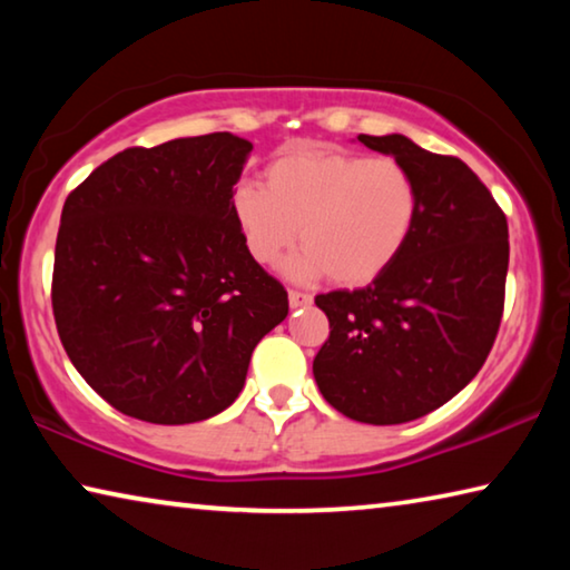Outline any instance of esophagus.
<instances>
[{
  "label": "esophagus",
  "mask_w": 570,
  "mask_h": 570,
  "mask_svg": "<svg viewBox=\"0 0 570 570\" xmlns=\"http://www.w3.org/2000/svg\"><path fill=\"white\" fill-rule=\"evenodd\" d=\"M312 304V294H304V292H288V306L292 308H302V306H308Z\"/></svg>",
  "instance_id": "1"
}]
</instances>
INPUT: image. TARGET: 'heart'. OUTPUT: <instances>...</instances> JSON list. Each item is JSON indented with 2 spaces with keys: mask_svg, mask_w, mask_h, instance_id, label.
<instances>
[{
  "mask_svg": "<svg viewBox=\"0 0 570 570\" xmlns=\"http://www.w3.org/2000/svg\"><path fill=\"white\" fill-rule=\"evenodd\" d=\"M240 236L256 264L272 266L294 248L286 272L298 282L332 276L362 286L407 248L420 216V188L397 158L340 150H294L266 168V188L240 183L230 198Z\"/></svg>",
  "mask_w": 570,
  "mask_h": 570,
  "instance_id": "obj_1",
  "label": "heart"
}]
</instances>
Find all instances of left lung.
Wrapping results in <instances>:
<instances>
[{"mask_svg":"<svg viewBox=\"0 0 570 570\" xmlns=\"http://www.w3.org/2000/svg\"><path fill=\"white\" fill-rule=\"evenodd\" d=\"M420 188L407 248L370 286L314 298L330 340L314 356L324 400L350 420L402 424L438 410L485 364L503 320L508 220L475 173L404 135H360Z\"/></svg>","mask_w":570,"mask_h":570,"instance_id":"left-lung-1","label":"left lung"}]
</instances>
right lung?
Here are the masks:
<instances>
[{
  "mask_svg": "<svg viewBox=\"0 0 570 570\" xmlns=\"http://www.w3.org/2000/svg\"><path fill=\"white\" fill-rule=\"evenodd\" d=\"M250 150L230 132L128 148L65 200L57 334L122 414L188 424L224 412L286 320L284 286L250 258L230 206Z\"/></svg>",
  "mask_w": 570,
  "mask_h": 570,
  "instance_id": "obj_1",
  "label": "right lung"
}]
</instances>
